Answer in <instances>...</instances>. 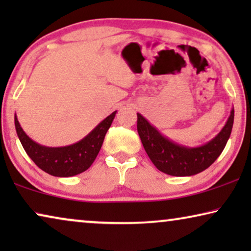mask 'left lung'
Listing matches in <instances>:
<instances>
[{
    "label": "left lung",
    "instance_id": "8db88e82",
    "mask_svg": "<svg viewBox=\"0 0 251 251\" xmlns=\"http://www.w3.org/2000/svg\"><path fill=\"white\" fill-rule=\"evenodd\" d=\"M233 121L234 108L221 132L199 147H186L168 139L139 113H137V130L154 166L167 175L183 177L201 173L217 160L231 136Z\"/></svg>",
    "mask_w": 251,
    "mask_h": 251
}]
</instances>
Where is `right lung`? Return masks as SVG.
I'll list each match as a JSON object with an SVG mask.
<instances>
[{
  "label": "right lung",
  "instance_id": "right-lung-1",
  "mask_svg": "<svg viewBox=\"0 0 251 251\" xmlns=\"http://www.w3.org/2000/svg\"><path fill=\"white\" fill-rule=\"evenodd\" d=\"M115 114L116 111L102 120L80 142L64 147H47L35 143L26 135L16 115L15 126L24 150L40 169L51 176L72 177L83 173L94 163Z\"/></svg>",
  "mask_w": 251,
  "mask_h": 251
}]
</instances>
